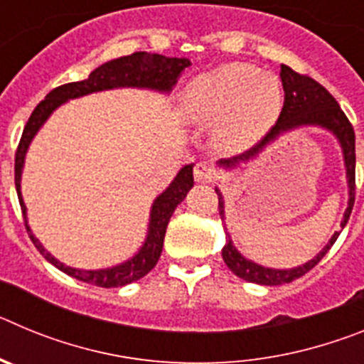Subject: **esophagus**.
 I'll return each instance as SVG.
<instances>
[{"label":"esophagus","instance_id":"obj_1","mask_svg":"<svg viewBox=\"0 0 364 364\" xmlns=\"http://www.w3.org/2000/svg\"><path fill=\"white\" fill-rule=\"evenodd\" d=\"M193 175L197 182H213L215 180V169L210 162H198L193 169Z\"/></svg>","mask_w":364,"mask_h":364}]
</instances>
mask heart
I'll list each match as a JSON object with an SVG mask.
<instances>
[{
  "instance_id": "b5f03b06",
  "label": "heart",
  "mask_w": 364,
  "mask_h": 364,
  "mask_svg": "<svg viewBox=\"0 0 364 364\" xmlns=\"http://www.w3.org/2000/svg\"><path fill=\"white\" fill-rule=\"evenodd\" d=\"M284 105L281 80L250 63H226L200 74L182 98L189 124L211 125L222 151L237 153L255 146L279 120Z\"/></svg>"
}]
</instances>
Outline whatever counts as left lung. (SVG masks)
<instances>
[{"label": "left lung", "instance_id": "8db88e82", "mask_svg": "<svg viewBox=\"0 0 364 364\" xmlns=\"http://www.w3.org/2000/svg\"><path fill=\"white\" fill-rule=\"evenodd\" d=\"M281 82L282 89H284V105H282V112L279 120L275 122L272 129L260 138L259 142L253 147H250L247 151H244L239 156H233L230 160H220V166L231 167L235 166L240 160H250L252 156H255L262 146H266L268 142H272L273 138H277L279 134L284 133V131H290L299 125H321V127H326V129L332 131L337 138H339L341 147H343V153H345V164H346V175H348V186H350V200L348 208H346V213L343 222H341V228L346 226L348 222L350 213H352L353 200H355V133H353V127L350 124V120L346 118V114L343 112V109L339 107V104L336 102L330 92L321 85L319 82H315L314 78H310L308 74L295 73L294 69H290L288 65H281ZM218 195V213L220 218H224V200H222V195L218 189H215ZM341 231H337L333 235L330 242L326 244L323 252L315 257L314 260L306 262V264L299 266L294 269H272V268H262V266L255 264L252 260L244 259L235 246L231 244V240L228 239L224 247H222V259L228 264V268L237 275V277L244 279L247 282H257V284L264 286H279L286 284V282H291L295 279L302 277L304 273L310 272L321 259L328 253V250L333 246V242L337 240Z\"/></svg>", "mask_w": 364, "mask_h": 364}]
</instances>
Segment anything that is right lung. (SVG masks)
I'll return each instance as SVG.
<instances>
[{"instance_id":"right-lung-1","label":"right lung","mask_w":364,"mask_h":364,"mask_svg":"<svg viewBox=\"0 0 364 364\" xmlns=\"http://www.w3.org/2000/svg\"><path fill=\"white\" fill-rule=\"evenodd\" d=\"M189 65H191V62L186 60V58H166L162 54L133 53L129 56L111 60V62L100 65L83 82L65 83V85L53 89L49 95L45 96V100H41L40 104L36 105V109L32 111L31 118H28L27 125H25L23 134L19 138L18 149H16L14 180L23 218L25 204L23 198H21V191H19V180H21L25 153H27V147L31 144L32 136L36 134V131L40 129L43 122L49 118V114L58 105H62L63 102L70 98H78V96L104 91V89H112V87H149V89H159V91H169L176 83L180 73ZM191 188L193 166H184L180 169L178 175H176V178L171 182V186L154 200L153 210H151L149 235H147V240L142 246V250L133 259L117 266V268L96 269V272H83V269L69 268V266L58 262L54 257H50V253L45 252L43 246L38 242L36 237L28 230L27 220H25V228H27L28 237L34 242V246L40 250L41 255L49 260L50 264L56 266L58 269H62L63 273L78 279V281L87 282V284H96L102 286V288H118V286H125L129 284V282L142 279L144 275H147L156 266L160 253H162L164 237H166V228L169 224V218H171L175 208L184 200V197Z\"/></svg>"}]
</instances>
